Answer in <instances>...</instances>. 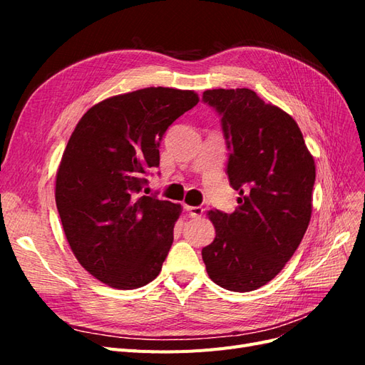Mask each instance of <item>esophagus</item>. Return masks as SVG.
I'll list each match as a JSON object with an SVG mask.
<instances>
[{"mask_svg": "<svg viewBox=\"0 0 365 365\" xmlns=\"http://www.w3.org/2000/svg\"><path fill=\"white\" fill-rule=\"evenodd\" d=\"M185 212L189 213L192 217H201L204 213V208L202 207H193V205H184Z\"/></svg>", "mask_w": 365, "mask_h": 365, "instance_id": "34e87169", "label": "esophagus"}]
</instances>
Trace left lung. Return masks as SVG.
<instances>
[{
	"mask_svg": "<svg viewBox=\"0 0 365 365\" xmlns=\"http://www.w3.org/2000/svg\"><path fill=\"white\" fill-rule=\"evenodd\" d=\"M231 150L227 173L239 192L231 215L210 210L216 237L202 248L208 277L250 292L271 282L306 233L312 215L315 163L297 121L248 88L207 90Z\"/></svg>",
	"mask_w": 365,
	"mask_h": 365,
	"instance_id": "obj_1",
	"label": "left lung"
}]
</instances>
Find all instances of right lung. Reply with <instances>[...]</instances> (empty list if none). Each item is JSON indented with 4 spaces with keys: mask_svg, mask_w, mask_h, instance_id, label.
Here are the masks:
<instances>
[{
    "mask_svg": "<svg viewBox=\"0 0 365 365\" xmlns=\"http://www.w3.org/2000/svg\"><path fill=\"white\" fill-rule=\"evenodd\" d=\"M200 97L150 86L105 98L79 120L56 173V207L76 259L115 289H137L161 271L182 208L141 196L160 165L165 130Z\"/></svg>",
    "mask_w": 365,
    "mask_h": 365,
    "instance_id": "obj_1",
    "label": "right lung"
}]
</instances>
